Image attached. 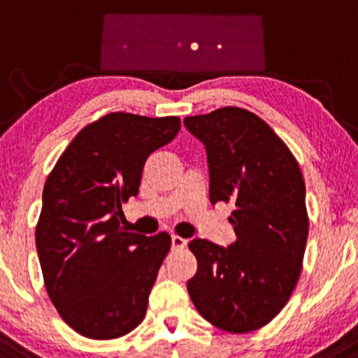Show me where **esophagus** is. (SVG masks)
I'll return each mask as SVG.
<instances>
[{
    "instance_id": "34e87169",
    "label": "esophagus",
    "mask_w": 358,
    "mask_h": 358,
    "mask_svg": "<svg viewBox=\"0 0 358 358\" xmlns=\"http://www.w3.org/2000/svg\"><path fill=\"white\" fill-rule=\"evenodd\" d=\"M171 240H172V248H174V250H182V248L187 245V240H184L182 236L172 235Z\"/></svg>"
}]
</instances>
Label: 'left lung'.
I'll return each instance as SVG.
<instances>
[{"label":"left lung","instance_id":"8db88e82","mask_svg":"<svg viewBox=\"0 0 358 358\" xmlns=\"http://www.w3.org/2000/svg\"><path fill=\"white\" fill-rule=\"evenodd\" d=\"M206 147L210 201L231 203L236 240L228 248L194 238L198 271L187 280L196 309L216 328L248 333L286 306L306 250L309 220L299 164L262 118L227 106L186 116Z\"/></svg>","mask_w":358,"mask_h":358}]
</instances>
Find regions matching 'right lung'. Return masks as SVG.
Masks as SVG:
<instances>
[{
    "label": "right lung",
    "mask_w": 358,
    "mask_h": 358,
    "mask_svg": "<svg viewBox=\"0 0 358 358\" xmlns=\"http://www.w3.org/2000/svg\"><path fill=\"white\" fill-rule=\"evenodd\" d=\"M178 116L104 115L84 127L52 169L35 228L47 294L79 335L113 340L145 318L171 236L122 227L148 155L174 140Z\"/></svg>",
    "instance_id": "add662e5"
}]
</instances>
